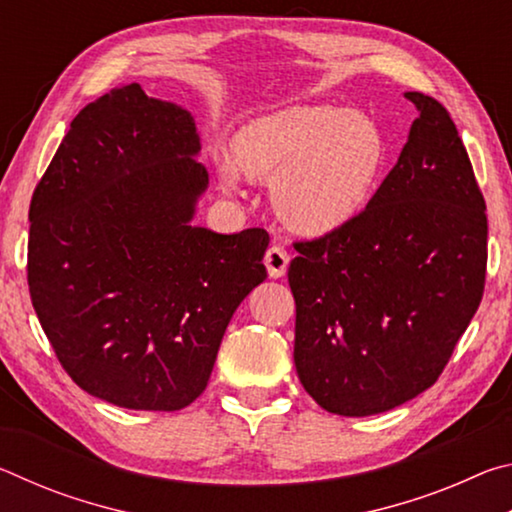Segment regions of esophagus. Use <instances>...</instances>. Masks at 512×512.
Returning a JSON list of instances; mask_svg holds the SVG:
<instances>
[{"instance_id": "esophagus-1", "label": "esophagus", "mask_w": 512, "mask_h": 512, "mask_svg": "<svg viewBox=\"0 0 512 512\" xmlns=\"http://www.w3.org/2000/svg\"><path fill=\"white\" fill-rule=\"evenodd\" d=\"M289 253L284 250L282 246H271L266 250L264 255V264H266V271L271 277H282L287 273V266H289Z\"/></svg>"}]
</instances>
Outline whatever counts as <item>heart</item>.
<instances>
[{"label": "heart", "instance_id": "1", "mask_svg": "<svg viewBox=\"0 0 512 512\" xmlns=\"http://www.w3.org/2000/svg\"><path fill=\"white\" fill-rule=\"evenodd\" d=\"M386 144L368 117L329 106H296L250 121L232 140L223 183L237 170L273 183L277 216L300 235H327L366 207L384 167Z\"/></svg>", "mask_w": 512, "mask_h": 512}]
</instances>
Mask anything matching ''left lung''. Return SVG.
Masks as SVG:
<instances>
[{"label": "left lung", "mask_w": 512, "mask_h": 512, "mask_svg": "<svg viewBox=\"0 0 512 512\" xmlns=\"http://www.w3.org/2000/svg\"><path fill=\"white\" fill-rule=\"evenodd\" d=\"M409 142L343 228L296 241L293 361L325 411L395 409L427 391L479 309L488 216L449 112L422 92Z\"/></svg>", "instance_id": "obj_1"}]
</instances>
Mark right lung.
I'll return each instance as SVG.
<instances>
[{"label":"right lung","mask_w":512,"mask_h":512,"mask_svg":"<svg viewBox=\"0 0 512 512\" xmlns=\"http://www.w3.org/2000/svg\"><path fill=\"white\" fill-rule=\"evenodd\" d=\"M192 115L140 83L69 124L29 207L27 280L60 366L99 400L180 411L205 391L268 232L196 228L207 171Z\"/></svg>","instance_id":"right-lung-1"}]
</instances>
